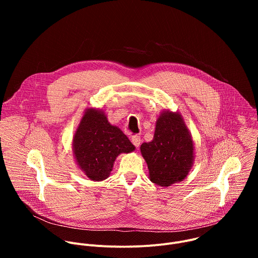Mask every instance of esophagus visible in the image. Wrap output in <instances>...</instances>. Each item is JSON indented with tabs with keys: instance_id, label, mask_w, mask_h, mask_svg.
Listing matches in <instances>:
<instances>
[{
	"instance_id": "obj_1",
	"label": "esophagus",
	"mask_w": 258,
	"mask_h": 258,
	"mask_svg": "<svg viewBox=\"0 0 258 258\" xmlns=\"http://www.w3.org/2000/svg\"><path fill=\"white\" fill-rule=\"evenodd\" d=\"M131 141H132V143L137 147V148H139L140 145H141V137H140V136H138V135L133 136L132 139H131Z\"/></svg>"
}]
</instances>
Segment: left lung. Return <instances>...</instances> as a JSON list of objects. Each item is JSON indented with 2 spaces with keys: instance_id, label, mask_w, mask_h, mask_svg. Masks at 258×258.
Segmentation results:
<instances>
[{
  "instance_id": "8db88e82",
  "label": "left lung",
  "mask_w": 258,
  "mask_h": 258,
  "mask_svg": "<svg viewBox=\"0 0 258 258\" xmlns=\"http://www.w3.org/2000/svg\"><path fill=\"white\" fill-rule=\"evenodd\" d=\"M140 150L150 180L163 188L185 179L195 159L194 141L185 120L168 109L156 120L153 140L143 143Z\"/></svg>"
}]
</instances>
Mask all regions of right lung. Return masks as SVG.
Masks as SVG:
<instances>
[{"label": "right lung", "instance_id": "add662e5", "mask_svg": "<svg viewBox=\"0 0 258 258\" xmlns=\"http://www.w3.org/2000/svg\"><path fill=\"white\" fill-rule=\"evenodd\" d=\"M135 149L128 138L108 121L101 109L92 107L85 110L73 135L72 152L78 167L90 179H106L112 171L116 157Z\"/></svg>", "mask_w": 258, "mask_h": 258}]
</instances>
